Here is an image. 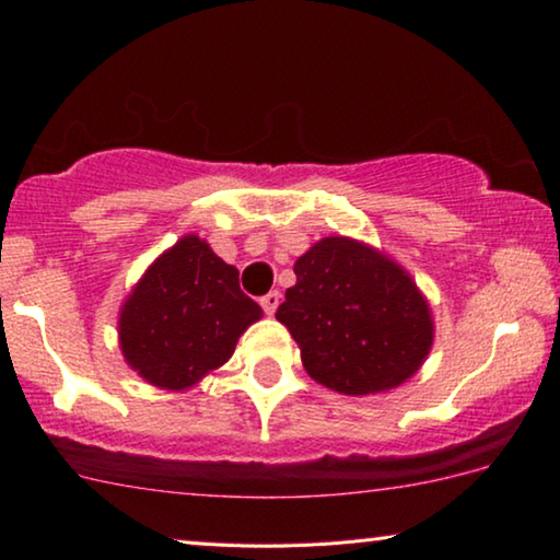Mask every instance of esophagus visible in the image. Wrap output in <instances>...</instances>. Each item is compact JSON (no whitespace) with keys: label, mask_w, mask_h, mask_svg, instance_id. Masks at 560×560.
Instances as JSON below:
<instances>
[{"label":"esophagus","mask_w":560,"mask_h":560,"mask_svg":"<svg viewBox=\"0 0 560 560\" xmlns=\"http://www.w3.org/2000/svg\"><path fill=\"white\" fill-rule=\"evenodd\" d=\"M279 302H281L279 292H268V294L260 296V307H264L266 315H273L276 307H279Z\"/></svg>","instance_id":"1"}]
</instances>
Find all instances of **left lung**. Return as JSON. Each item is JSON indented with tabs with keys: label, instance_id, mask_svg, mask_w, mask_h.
<instances>
[{
	"label": "left lung",
	"instance_id": "8db88e82",
	"mask_svg": "<svg viewBox=\"0 0 560 560\" xmlns=\"http://www.w3.org/2000/svg\"><path fill=\"white\" fill-rule=\"evenodd\" d=\"M276 310L310 377L343 395L393 390L434 343L427 296L402 266L351 237H323L294 264Z\"/></svg>",
	"mask_w": 560,
	"mask_h": 560
}]
</instances>
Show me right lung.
Listing matches in <instances>:
<instances>
[{"label": "right lung", "mask_w": 560, "mask_h": 560, "mask_svg": "<svg viewBox=\"0 0 560 560\" xmlns=\"http://www.w3.org/2000/svg\"><path fill=\"white\" fill-rule=\"evenodd\" d=\"M237 268L198 235L180 237L147 268L118 315L126 364L162 390H188L222 366L237 338L264 317Z\"/></svg>", "instance_id": "add662e5"}]
</instances>
